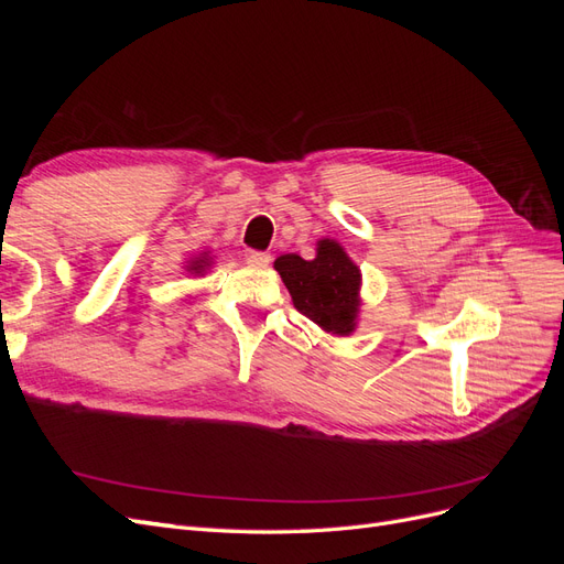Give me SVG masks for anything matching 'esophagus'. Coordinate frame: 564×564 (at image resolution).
Masks as SVG:
<instances>
[{
    "mask_svg": "<svg viewBox=\"0 0 564 564\" xmlns=\"http://www.w3.org/2000/svg\"><path fill=\"white\" fill-rule=\"evenodd\" d=\"M247 263L251 268H268L270 265V253L268 251H249L247 253Z\"/></svg>",
    "mask_w": 564,
    "mask_h": 564,
    "instance_id": "34e87169",
    "label": "esophagus"
}]
</instances>
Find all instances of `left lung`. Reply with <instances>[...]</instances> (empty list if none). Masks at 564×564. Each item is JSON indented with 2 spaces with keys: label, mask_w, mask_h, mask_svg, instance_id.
<instances>
[{
  "label": "left lung",
  "mask_w": 564,
  "mask_h": 564,
  "mask_svg": "<svg viewBox=\"0 0 564 564\" xmlns=\"http://www.w3.org/2000/svg\"><path fill=\"white\" fill-rule=\"evenodd\" d=\"M275 270L301 315L338 336L355 329L362 275L336 242L322 240L313 261L301 259L299 253H284L275 261Z\"/></svg>",
  "instance_id": "left-lung-1"
}]
</instances>
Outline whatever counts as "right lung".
I'll list each match as a JSON object with an SVG mask.
<instances>
[{
	"instance_id": "right-lung-1",
	"label": "right lung",
	"mask_w": 564,
	"mask_h": 564,
	"mask_svg": "<svg viewBox=\"0 0 564 564\" xmlns=\"http://www.w3.org/2000/svg\"><path fill=\"white\" fill-rule=\"evenodd\" d=\"M204 263H207V261H204V256H202V259L199 261H193V265H191V270L193 272H199L202 268H204Z\"/></svg>"
}]
</instances>
